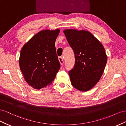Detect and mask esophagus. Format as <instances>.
<instances>
[{
	"label": "esophagus",
	"mask_w": 126,
	"mask_h": 126,
	"mask_svg": "<svg viewBox=\"0 0 126 126\" xmlns=\"http://www.w3.org/2000/svg\"><path fill=\"white\" fill-rule=\"evenodd\" d=\"M64 57H63L62 56H60L59 57V61L61 65H63V64L64 63Z\"/></svg>",
	"instance_id": "esophagus-1"
}]
</instances>
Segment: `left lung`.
<instances>
[{
  "mask_svg": "<svg viewBox=\"0 0 126 126\" xmlns=\"http://www.w3.org/2000/svg\"><path fill=\"white\" fill-rule=\"evenodd\" d=\"M63 32L75 59L73 68L69 72L71 83L80 91L90 90L99 82L105 70V49L88 31L65 30Z\"/></svg>",
  "mask_w": 126,
  "mask_h": 126,
  "instance_id": "8db88e82",
  "label": "left lung"
}]
</instances>
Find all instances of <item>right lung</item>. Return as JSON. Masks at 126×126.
Segmentation results:
<instances>
[{
    "mask_svg": "<svg viewBox=\"0 0 126 126\" xmlns=\"http://www.w3.org/2000/svg\"><path fill=\"white\" fill-rule=\"evenodd\" d=\"M59 33V29L42 31L21 49L20 70L27 83L35 89L51 84L60 69L55 46Z\"/></svg>",
    "mask_w": 126,
    "mask_h": 126,
    "instance_id": "1",
    "label": "right lung"
}]
</instances>
